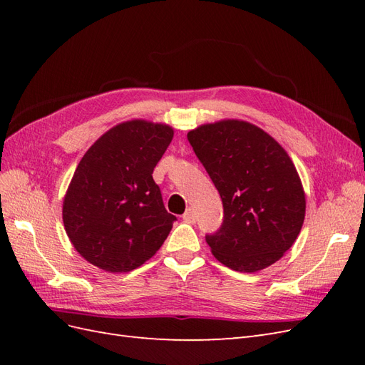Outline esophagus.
Instances as JSON below:
<instances>
[{"mask_svg": "<svg viewBox=\"0 0 365 365\" xmlns=\"http://www.w3.org/2000/svg\"><path fill=\"white\" fill-rule=\"evenodd\" d=\"M182 219L185 220L187 224H195L196 215H195V212H193V208H187V210H185V213L182 215Z\"/></svg>", "mask_w": 365, "mask_h": 365, "instance_id": "34e87169", "label": "esophagus"}]
</instances>
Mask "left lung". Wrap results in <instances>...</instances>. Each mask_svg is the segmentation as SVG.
Instances as JSON below:
<instances>
[{
	"label": "left lung",
	"instance_id": "obj_1",
	"mask_svg": "<svg viewBox=\"0 0 365 365\" xmlns=\"http://www.w3.org/2000/svg\"><path fill=\"white\" fill-rule=\"evenodd\" d=\"M217 189L224 222L205 236L213 256L239 272H257L283 257L300 235L303 184L292 160L259 126L227 118L187 134Z\"/></svg>",
	"mask_w": 365,
	"mask_h": 365
}]
</instances>
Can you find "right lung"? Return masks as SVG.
Returning a JSON list of instances; mask_svg holds the SVG:
<instances>
[{
	"label": "right lung",
	"instance_id": "right-lung-1",
	"mask_svg": "<svg viewBox=\"0 0 365 365\" xmlns=\"http://www.w3.org/2000/svg\"><path fill=\"white\" fill-rule=\"evenodd\" d=\"M172 138V126L135 118L86 150L62 205L65 231L86 262L129 272L161 248L176 217L164 208L152 173Z\"/></svg>",
	"mask_w": 365,
	"mask_h": 365
}]
</instances>
